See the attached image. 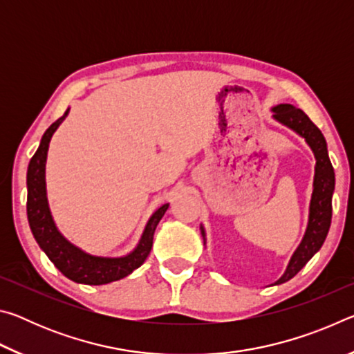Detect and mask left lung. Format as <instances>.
<instances>
[{"label":"left lung","instance_id":"1","mask_svg":"<svg viewBox=\"0 0 354 354\" xmlns=\"http://www.w3.org/2000/svg\"><path fill=\"white\" fill-rule=\"evenodd\" d=\"M272 112L273 118L277 120L278 123L284 124V127L292 129L293 133L303 137L304 142H306L309 148L313 149L315 158V173L313 195H310L309 203V217L306 231H304V236L297 250L293 251L283 277L273 283V286H278L295 277V274L306 266L310 257L322 248L323 242H325L329 231V225H331V201L334 194L335 176L331 160H329L328 156L325 137H323L322 131L310 122L306 113L292 104H278L272 107ZM200 230L203 241H205L206 245L205 226L200 225Z\"/></svg>","mask_w":354,"mask_h":354}]
</instances>
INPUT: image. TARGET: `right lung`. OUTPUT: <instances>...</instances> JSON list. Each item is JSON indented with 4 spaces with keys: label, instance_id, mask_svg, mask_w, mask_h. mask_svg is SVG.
Wrapping results in <instances>:
<instances>
[{
    "label": "right lung",
    "instance_id": "obj_1",
    "mask_svg": "<svg viewBox=\"0 0 354 354\" xmlns=\"http://www.w3.org/2000/svg\"><path fill=\"white\" fill-rule=\"evenodd\" d=\"M70 107L65 111L64 115L56 120L50 128L41 136L40 145L37 151L29 160L26 185H28V221L31 227L35 242L39 243L41 251H45L56 268L64 277L75 281L80 284L101 286L109 284L113 281H118L128 274L133 273L136 268H139L149 254L153 247V236L156 226L164 217L169 203L156 209L151 217L148 218L143 232L139 239V243L136 245L133 251H129L124 256H95L76 247L65 237L55 223V218L51 215L50 205H48L46 196V181H45V169H46V156L48 148L53 134L61 127L65 117L68 115Z\"/></svg>",
    "mask_w": 354,
    "mask_h": 354
}]
</instances>
